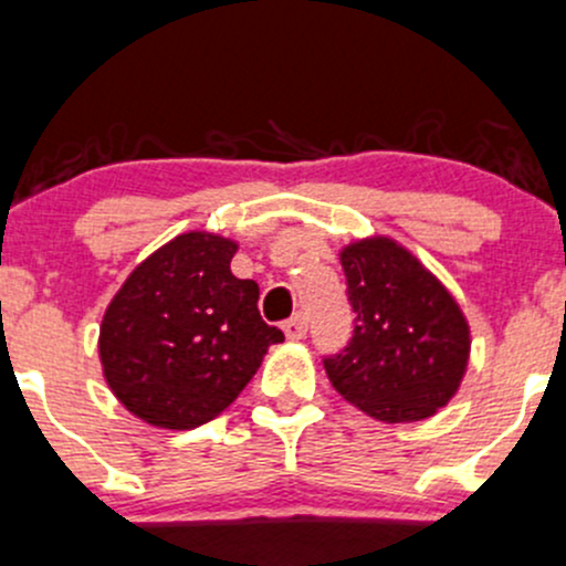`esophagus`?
I'll use <instances>...</instances> for the list:
<instances>
[{
    "label": "esophagus",
    "instance_id": "1",
    "mask_svg": "<svg viewBox=\"0 0 566 566\" xmlns=\"http://www.w3.org/2000/svg\"><path fill=\"white\" fill-rule=\"evenodd\" d=\"M282 328H284V333H287V338H303L306 336L308 325H306V317H303V314H295V317H290Z\"/></svg>",
    "mask_w": 566,
    "mask_h": 566
}]
</instances>
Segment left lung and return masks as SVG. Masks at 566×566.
Listing matches in <instances>:
<instances>
[{
    "mask_svg": "<svg viewBox=\"0 0 566 566\" xmlns=\"http://www.w3.org/2000/svg\"><path fill=\"white\" fill-rule=\"evenodd\" d=\"M342 268L355 328L323 358L331 385L385 423L431 418L467 371L469 325L453 295L390 238L347 247Z\"/></svg>",
    "mask_w": 566,
    "mask_h": 566,
    "instance_id": "1",
    "label": "left lung"
}]
</instances>
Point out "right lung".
I'll return each mask as SVG.
<instances>
[{
	"mask_svg": "<svg viewBox=\"0 0 566 566\" xmlns=\"http://www.w3.org/2000/svg\"><path fill=\"white\" fill-rule=\"evenodd\" d=\"M235 243L184 233L129 273L99 328L118 401L146 423L189 431L235 401L284 333L260 317V287L230 271Z\"/></svg>",
	"mask_w": 566,
	"mask_h": 566,
	"instance_id": "right-lung-1",
	"label": "right lung"
}]
</instances>
